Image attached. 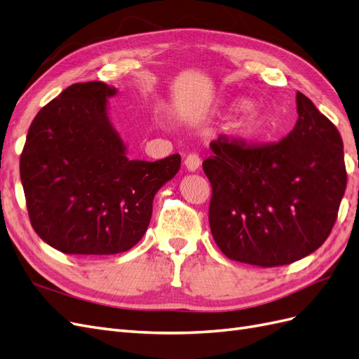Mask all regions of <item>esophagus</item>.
Instances as JSON below:
<instances>
[{"label":"esophagus","mask_w":359,"mask_h":359,"mask_svg":"<svg viewBox=\"0 0 359 359\" xmlns=\"http://www.w3.org/2000/svg\"><path fill=\"white\" fill-rule=\"evenodd\" d=\"M184 166L189 172H196L201 168V158L196 154H190L184 160Z\"/></svg>","instance_id":"obj_1"}]
</instances>
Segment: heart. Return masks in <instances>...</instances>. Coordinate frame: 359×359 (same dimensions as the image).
<instances>
[{
  "instance_id": "obj_1",
  "label": "heart",
  "mask_w": 359,
  "mask_h": 359,
  "mask_svg": "<svg viewBox=\"0 0 359 359\" xmlns=\"http://www.w3.org/2000/svg\"><path fill=\"white\" fill-rule=\"evenodd\" d=\"M271 128V116L257 106L240 111L227 126V132L241 140H256L265 136Z\"/></svg>"
}]
</instances>
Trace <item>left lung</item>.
<instances>
[{
	"instance_id": "obj_1",
	"label": "left lung",
	"mask_w": 359,
	"mask_h": 359,
	"mask_svg": "<svg viewBox=\"0 0 359 359\" xmlns=\"http://www.w3.org/2000/svg\"><path fill=\"white\" fill-rule=\"evenodd\" d=\"M298 119L271 145L220 135L203 172L212 186L210 227L232 260L262 268L311 255L332 231L346 190L339 130L297 93Z\"/></svg>"
}]
</instances>
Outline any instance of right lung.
Returning a JSON list of instances; mask_svg holds the SVG:
<instances>
[{"label": "right lung", "mask_w": 359, "mask_h": 359, "mask_svg": "<svg viewBox=\"0 0 359 359\" xmlns=\"http://www.w3.org/2000/svg\"><path fill=\"white\" fill-rule=\"evenodd\" d=\"M115 86L74 83L31 123L20 156L29 220L66 255L127 252L145 235L156 193L177 175L180 154L130 160L109 116Z\"/></svg>", "instance_id": "add662e5"}]
</instances>
